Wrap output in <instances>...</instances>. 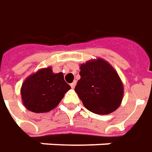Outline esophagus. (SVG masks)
<instances>
[{
	"instance_id": "esophagus-1",
	"label": "esophagus",
	"mask_w": 152,
	"mask_h": 152,
	"mask_svg": "<svg viewBox=\"0 0 152 152\" xmlns=\"http://www.w3.org/2000/svg\"><path fill=\"white\" fill-rule=\"evenodd\" d=\"M76 81H73V82H72V83L71 84V88H74V87L76 86Z\"/></svg>"
}]
</instances>
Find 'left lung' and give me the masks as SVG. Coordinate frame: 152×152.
I'll return each mask as SVG.
<instances>
[{
    "mask_svg": "<svg viewBox=\"0 0 152 152\" xmlns=\"http://www.w3.org/2000/svg\"><path fill=\"white\" fill-rule=\"evenodd\" d=\"M81 79L75 91L83 105L97 114H108L115 111L122 102L123 83L106 60L97 58L80 66Z\"/></svg>",
    "mask_w": 152,
    "mask_h": 152,
    "instance_id": "8db88e82",
    "label": "left lung"
}]
</instances>
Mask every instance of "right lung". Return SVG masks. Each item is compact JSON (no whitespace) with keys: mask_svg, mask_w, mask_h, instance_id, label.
Returning a JSON list of instances; mask_svg holds the SVG:
<instances>
[{"mask_svg":"<svg viewBox=\"0 0 152 152\" xmlns=\"http://www.w3.org/2000/svg\"><path fill=\"white\" fill-rule=\"evenodd\" d=\"M70 89L63 73L55 74L51 67H47L40 69L24 81L21 95L23 103L29 111L46 113L54 109Z\"/></svg>","mask_w":152,"mask_h":152,"instance_id":"1","label":"right lung"}]
</instances>
